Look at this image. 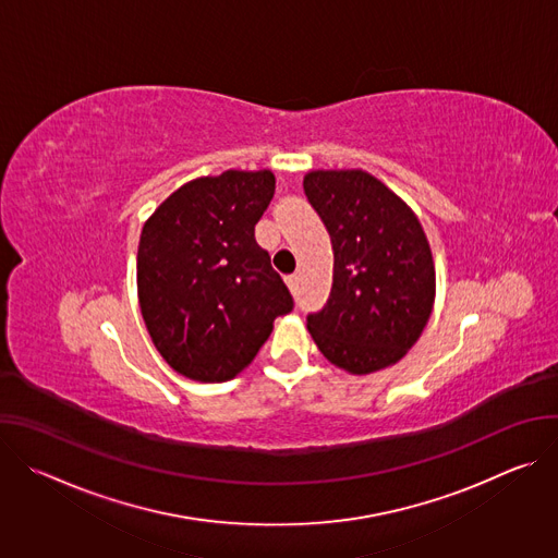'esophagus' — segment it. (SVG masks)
Here are the masks:
<instances>
[{"label":"esophagus","mask_w":558,"mask_h":558,"mask_svg":"<svg viewBox=\"0 0 558 558\" xmlns=\"http://www.w3.org/2000/svg\"><path fill=\"white\" fill-rule=\"evenodd\" d=\"M287 280V287L293 291V293H298V284H300V276L298 274H291V276H287L284 278Z\"/></svg>","instance_id":"esophagus-1"}]
</instances>
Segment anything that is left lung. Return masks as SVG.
<instances>
[{"instance_id": "left-lung-1", "label": "left lung", "mask_w": 558, "mask_h": 558, "mask_svg": "<svg viewBox=\"0 0 558 558\" xmlns=\"http://www.w3.org/2000/svg\"><path fill=\"white\" fill-rule=\"evenodd\" d=\"M304 194L333 247L327 304L306 315L323 355L355 375L402 360L435 300V267L415 214L362 170L311 172Z\"/></svg>"}]
</instances>
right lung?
<instances>
[{
    "label": "right lung",
    "instance_id": "right-lung-1",
    "mask_svg": "<svg viewBox=\"0 0 558 558\" xmlns=\"http://www.w3.org/2000/svg\"><path fill=\"white\" fill-rule=\"evenodd\" d=\"M274 192L269 170H229L183 185L143 227V320L158 353L190 379L235 377L267 342L276 317L293 308L254 233Z\"/></svg>",
    "mask_w": 558,
    "mask_h": 558
}]
</instances>
